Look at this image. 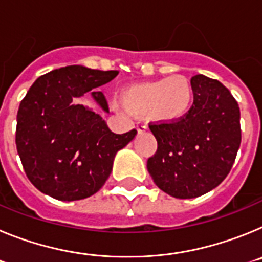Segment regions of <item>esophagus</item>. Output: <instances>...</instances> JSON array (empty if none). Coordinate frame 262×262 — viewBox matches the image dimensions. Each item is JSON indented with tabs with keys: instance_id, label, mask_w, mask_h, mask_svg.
I'll return each instance as SVG.
<instances>
[{
	"instance_id": "1",
	"label": "esophagus",
	"mask_w": 262,
	"mask_h": 262,
	"mask_svg": "<svg viewBox=\"0 0 262 262\" xmlns=\"http://www.w3.org/2000/svg\"><path fill=\"white\" fill-rule=\"evenodd\" d=\"M136 129H138V133H144L145 129H147V123H144V122H139V123L136 124Z\"/></svg>"
}]
</instances>
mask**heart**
Instances as JSON below:
<instances>
[{"instance_id":"obj_1","label":"heart","mask_w":262,"mask_h":262,"mask_svg":"<svg viewBox=\"0 0 262 262\" xmlns=\"http://www.w3.org/2000/svg\"><path fill=\"white\" fill-rule=\"evenodd\" d=\"M193 86L185 76L134 84L120 94L124 107L133 114L149 113L154 119L174 122L189 113L193 103Z\"/></svg>"}]
</instances>
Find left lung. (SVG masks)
<instances>
[{
    "label": "left lung",
    "mask_w": 262,
    "mask_h": 262,
    "mask_svg": "<svg viewBox=\"0 0 262 262\" xmlns=\"http://www.w3.org/2000/svg\"><path fill=\"white\" fill-rule=\"evenodd\" d=\"M194 101L174 122L151 123L157 151L147 161L155 184L169 195L189 200L209 193L230 173L242 143L240 108L217 80L191 77Z\"/></svg>",
    "instance_id": "left-lung-1"
}]
</instances>
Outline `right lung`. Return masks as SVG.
Wrapping results in <instances>:
<instances>
[{
    "label": "right lung",
    "instance_id": "1",
    "mask_svg": "<svg viewBox=\"0 0 262 262\" xmlns=\"http://www.w3.org/2000/svg\"><path fill=\"white\" fill-rule=\"evenodd\" d=\"M118 71L69 66L40 76L20 101L15 144L23 169L41 193L59 201H78L105 185L119 149L136 135L111 133L102 117L76 97L92 92L105 111L107 101L97 88L117 77Z\"/></svg>",
    "mask_w": 262,
    "mask_h": 262
}]
</instances>
